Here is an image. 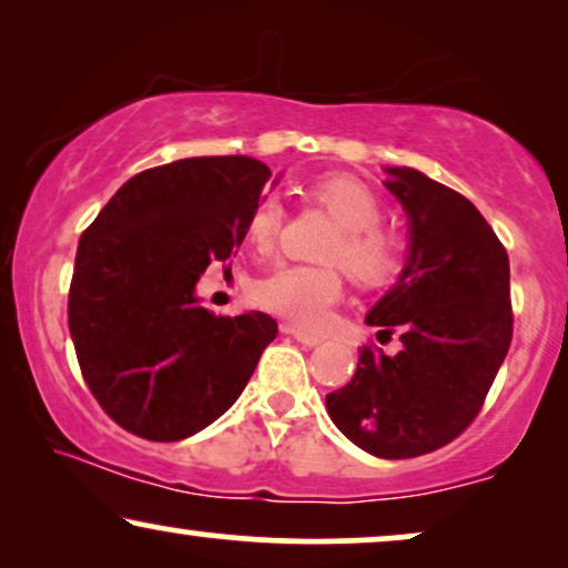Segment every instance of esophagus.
<instances>
[{
    "label": "esophagus",
    "mask_w": 568,
    "mask_h": 568,
    "mask_svg": "<svg viewBox=\"0 0 568 568\" xmlns=\"http://www.w3.org/2000/svg\"><path fill=\"white\" fill-rule=\"evenodd\" d=\"M282 331L290 333V336H294V338L300 341V344H305V346H317V344H321V341H323L321 336H315V333L302 331V328H297V325H292V323H284Z\"/></svg>",
    "instance_id": "obj_1"
}]
</instances>
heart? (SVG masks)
Here are the masks:
<instances>
[{"mask_svg": "<svg viewBox=\"0 0 568 568\" xmlns=\"http://www.w3.org/2000/svg\"><path fill=\"white\" fill-rule=\"evenodd\" d=\"M315 206L336 222L323 261L341 263L356 284L379 286L400 271L403 245L383 224V201L356 178H325L307 189ZM284 209L274 196H263L247 216V240L268 251L282 232ZM344 278L336 266H278L255 284V297L271 313H278L305 328H321L331 307L341 300Z\"/></svg>", "mask_w": 568, "mask_h": 568, "instance_id": "b5f03b06", "label": "heart"}]
</instances>
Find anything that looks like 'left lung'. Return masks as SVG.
<instances>
[{
  "label": "left lung",
  "mask_w": 568,
  "mask_h": 568,
  "mask_svg": "<svg viewBox=\"0 0 568 568\" xmlns=\"http://www.w3.org/2000/svg\"><path fill=\"white\" fill-rule=\"evenodd\" d=\"M385 185L408 214V263L367 323L403 348L362 346L352 383L325 395L333 424L369 455L406 460L445 447L480 414L511 344L509 255L460 193L414 168Z\"/></svg>",
  "instance_id": "1"
}]
</instances>
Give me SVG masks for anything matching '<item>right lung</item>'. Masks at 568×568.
Wrapping results in <instances>:
<instances>
[{"mask_svg": "<svg viewBox=\"0 0 568 568\" xmlns=\"http://www.w3.org/2000/svg\"><path fill=\"white\" fill-rule=\"evenodd\" d=\"M268 178L243 154L150 168L82 232L69 333L100 408L136 437L178 442L216 422L276 338L271 315H214L193 294L245 240Z\"/></svg>", "mask_w": 568, "mask_h": 568, "instance_id": "1", "label": "right lung"}]
</instances>
